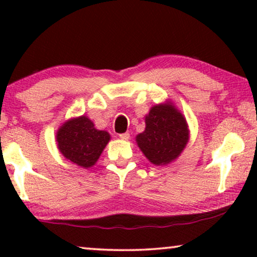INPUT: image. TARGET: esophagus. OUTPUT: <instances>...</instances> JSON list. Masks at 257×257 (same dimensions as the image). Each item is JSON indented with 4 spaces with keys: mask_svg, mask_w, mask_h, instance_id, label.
Here are the masks:
<instances>
[{
    "mask_svg": "<svg viewBox=\"0 0 257 257\" xmlns=\"http://www.w3.org/2000/svg\"><path fill=\"white\" fill-rule=\"evenodd\" d=\"M119 138L122 139V140H128L130 139V133L128 132L120 133V135H119Z\"/></svg>",
    "mask_w": 257,
    "mask_h": 257,
    "instance_id": "34e87169",
    "label": "esophagus"
}]
</instances>
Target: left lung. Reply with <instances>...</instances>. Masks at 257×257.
Masks as SVG:
<instances>
[{"label":"left lung","instance_id":"1","mask_svg":"<svg viewBox=\"0 0 257 257\" xmlns=\"http://www.w3.org/2000/svg\"><path fill=\"white\" fill-rule=\"evenodd\" d=\"M145 122V131L137 136L139 149L154 165L170 164L188 142L184 115L173 105L161 104L151 108Z\"/></svg>","mask_w":257,"mask_h":257}]
</instances>
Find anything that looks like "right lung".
Listing matches in <instances>:
<instances>
[{"instance_id": "add662e5", "label": "right lung", "mask_w": 257, "mask_h": 257, "mask_svg": "<svg viewBox=\"0 0 257 257\" xmlns=\"http://www.w3.org/2000/svg\"><path fill=\"white\" fill-rule=\"evenodd\" d=\"M110 140L106 131L94 128L85 115L63 124L57 132L58 149L66 159L80 167L93 166Z\"/></svg>"}]
</instances>
